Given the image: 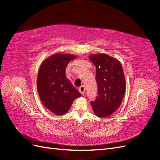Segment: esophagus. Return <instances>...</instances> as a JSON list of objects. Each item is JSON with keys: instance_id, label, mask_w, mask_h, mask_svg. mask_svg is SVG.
<instances>
[{"instance_id": "obj_1", "label": "esophagus", "mask_w": 160, "mask_h": 160, "mask_svg": "<svg viewBox=\"0 0 160 160\" xmlns=\"http://www.w3.org/2000/svg\"><path fill=\"white\" fill-rule=\"evenodd\" d=\"M85 88L84 86L80 87L79 89V91L80 92V93H81V95H83V94L85 93Z\"/></svg>"}]
</instances>
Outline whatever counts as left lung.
Masks as SVG:
<instances>
[{
    "label": "left lung",
    "mask_w": 160,
    "mask_h": 160,
    "mask_svg": "<svg viewBox=\"0 0 160 160\" xmlns=\"http://www.w3.org/2000/svg\"><path fill=\"white\" fill-rule=\"evenodd\" d=\"M89 59L96 67L98 95L91 101L94 113L99 118H107L120 106L125 92V79L121 62L104 53L93 54Z\"/></svg>",
    "instance_id": "8db88e82"
}]
</instances>
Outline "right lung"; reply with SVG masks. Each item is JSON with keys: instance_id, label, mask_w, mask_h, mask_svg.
<instances>
[{"instance_id": "add662e5", "label": "right lung", "mask_w": 160, "mask_h": 160, "mask_svg": "<svg viewBox=\"0 0 160 160\" xmlns=\"http://www.w3.org/2000/svg\"><path fill=\"white\" fill-rule=\"evenodd\" d=\"M76 58L68 53H56L43 61L38 70V95L45 107L55 115L65 114L73 101L81 96L65 75L67 65Z\"/></svg>"}]
</instances>
